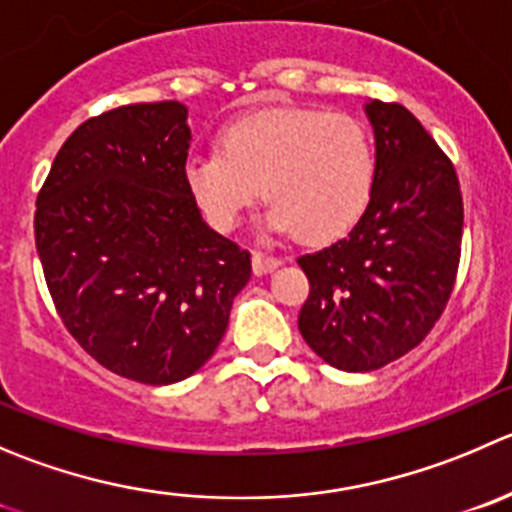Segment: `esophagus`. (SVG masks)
Here are the masks:
<instances>
[{"mask_svg":"<svg viewBox=\"0 0 512 512\" xmlns=\"http://www.w3.org/2000/svg\"><path fill=\"white\" fill-rule=\"evenodd\" d=\"M280 265V260L272 255H265V252L255 250L252 252V270H255V275H267V272H272L275 267Z\"/></svg>","mask_w":512,"mask_h":512,"instance_id":"34e87169","label":"esophagus"}]
</instances>
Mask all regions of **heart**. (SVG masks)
<instances>
[{
	"mask_svg": "<svg viewBox=\"0 0 512 512\" xmlns=\"http://www.w3.org/2000/svg\"><path fill=\"white\" fill-rule=\"evenodd\" d=\"M185 180L215 230H235L262 190L272 205L267 227L317 245L345 235L365 212L375 145L350 114L270 109L227 124L220 152L192 155Z\"/></svg>",
	"mask_w": 512,
	"mask_h": 512,
	"instance_id": "obj_1",
	"label": "heart"
}]
</instances>
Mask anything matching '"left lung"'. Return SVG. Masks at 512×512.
Returning <instances> with one entry per match:
<instances>
[{
  "label": "left lung",
  "mask_w": 512,
  "mask_h": 512,
  "mask_svg": "<svg viewBox=\"0 0 512 512\" xmlns=\"http://www.w3.org/2000/svg\"><path fill=\"white\" fill-rule=\"evenodd\" d=\"M375 130L370 202L330 247L297 257L310 295L297 327L337 370L370 372L428 337L460 265L463 195L453 162L398 102L365 107Z\"/></svg>",
  "instance_id": "obj_1"
}]
</instances>
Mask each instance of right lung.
Masks as SVG:
<instances>
[{
    "label": "right lung",
    "mask_w": 512,
    "mask_h": 512,
    "mask_svg": "<svg viewBox=\"0 0 512 512\" xmlns=\"http://www.w3.org/2000/svg\"><path fill=\"white\" fill-rule=\"evenodd\" d=\"M180 102L89 117L37 195L34 242L54 310L107 370L170 385L220 345L250 252L202 222L185 180Z\"/></svg>",
    "instance_id": "right-lung-1"
}]
</instances>
